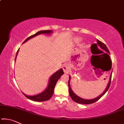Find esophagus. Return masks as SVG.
Returning <instances> with one entry per match:
<instances>
[{"mask_svg":"<svg viewBox=\"0 0 124 124\" xmlns=\"http://www.w3.org/2000/svg\"><path fill=\"white\" fill-rule=\"evenodd\" d=\"M63 70H64V72L65 73H69L70 70V67L68 66V65L67 64H64L63 67Z\"/></svg>","mask_w":124,"mask_h":124,"instance_id":"obj_1","label":"esophagus"}]
</instances>
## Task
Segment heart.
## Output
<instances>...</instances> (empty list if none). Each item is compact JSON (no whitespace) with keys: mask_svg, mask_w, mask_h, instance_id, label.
I'll return each mask as SVG.
<instances>
[{"mask_svg":"<svg viewBox=\"0 0 124 124\" xmlns=\"http://www.w3.org/2000/svg\"><path fill=\"white\" fill-rule=\"evenodd\" d=\"M76 41L78 42L81 41V39L80 38H77V39H76Z\"/></svg>","mask_w":124,"mask_h":124,"instance_id":"obj_1","label":"heart"}]
</instances>
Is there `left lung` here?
<instances>
[{"label":"left lung","mask_w":124,"mask_h":124,"mask_svg":"<svg viewBox=\"0 0 124 124\" xmlns=\"http://www.w3.org/2000/svg\"><path fill=\"white\" fill-rule=\"evenodd\" d=\"M97 43L98 45L100 47L101 49H102L103 50L106 51L107 53H105V54H110L109 51L107 47L106 46V45L104 44V43H103L102 42H101V41H100L99 40L97 39ZM111 69V68H110ZM112 72L113 70H112V73H111L110 77H109V82L108 83V85L107 86V87L106 88L104 91H103V92L102 94H101L100 96H98V97L94 98L93 99H90V100H86V99H84V98L80 97L79 96H78V95H77L76 94L74 93V92L73 91V90H72L70 87V78L71 77L70 75V77H69V81H68V86H69V92H70V97L72 98V99L74 101V102L78 103L79 104H91V103H93L95 102L98 101V100L100 99V98H101L103 96L105 93H106V92L108 91V90L109 88L110 85V83H111V78H112Z\"/></svg>","instance_id":"left-lung-1"}]
</instances>
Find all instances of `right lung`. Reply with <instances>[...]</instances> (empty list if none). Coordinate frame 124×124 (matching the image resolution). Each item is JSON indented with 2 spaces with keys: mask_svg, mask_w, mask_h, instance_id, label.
<instances>
[{
  "mask_svg": "<svg viewBox=\"0 0 124 124\" xmlns=\"http://www.w3.org/2000/svg\"><path fill=\"white\" fill-rule=\"evenodd\" d=\"M52 32H52L51 30L39 31V32H38L34 35H33L32 36L29 37L28 38L26 39L23 43V44L26 43V42L27 41H28V40L32 39L33 38L36 37L39 34H45L50 35L52 34ZM18 51H19V49L18 50L17 52L16 57H15V61H16V57L17 56L18 53ZM63 74H64L63 70L62 68H61L60 70H57V72H56L54 74H52L51 76L50 77L49 80V83H48V85L47 87L46 88L45 90H44L43 92H41V93L37 94V95H33V96L27 95L25 93H24L23 92H22V93L27 98H28V99L34 101L43 102V101H46L49 100V99L51 98L52 95H53V93L54 92V89L56 84V83H57V81L58 80V79L60 78V77H61Z\"/></svg>",
  "mask_w": 124,
  "mask_h": 124,
  "instance_id": "add662e5",
  "label": "right lung"
}]
</instances>
